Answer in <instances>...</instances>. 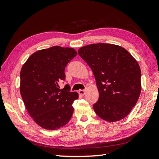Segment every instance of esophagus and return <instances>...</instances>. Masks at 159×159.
Instances as JSON below:
<instances>
[{"label":"esophagus","instance_id":"34e87169","mask_svg":"<svg viewBox=\"0 0 159 159\" xmlns=\"http://www.w3.org/2000/svg\"><path fill=\"white\" fill-rule=\"evenodd\" d=\"M79 93L80 94V95L81 96H84L85 94V90H79Z\"/></svg>","mask_w":159,"mask_h":159}]
</instances>
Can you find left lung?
Here are the masks:
<instances>
[{"label":"left lung","instance_id":"8db88e82","mask_svg":"<svg viewBox=\"0 0 159 159\" xmlns=\"http://www.w3.org/2000/svg\"><path fill=\"white\" fill-rule=\"evenodd\" d=\"M79 56L88 64L95 77L99 98L95 113L107 121L126 117L141 93V70L126 49L111 43H93L80 48Z\"/></svg>","mask_w":159,"mask_h":159}]
</instances>
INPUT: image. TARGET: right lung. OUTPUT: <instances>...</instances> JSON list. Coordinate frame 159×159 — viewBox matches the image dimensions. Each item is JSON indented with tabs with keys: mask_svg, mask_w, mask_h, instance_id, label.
<instances>
[{
	"mask_svg": "<svg viewBox=\"0 0 159 159\" xmlns=\"http://www.w3.org/2000/svg\"><path fill=\"white\" fill-rule=\"evenodd\" d=\"M77 52L72 48L52 46L29 57L20 72V93L30 116L40 126L56 130L72 116L76 92L59 83L66 80L65 68Z\"/></svg>",
	"mask_w": 159,
	"mask_h": 159,
	"instance_id": "add662e5",
	"label": "right lung"
}]
</instances>
